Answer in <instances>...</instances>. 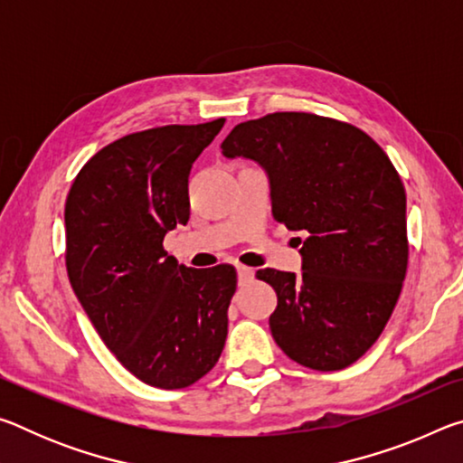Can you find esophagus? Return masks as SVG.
Wrapping results in <instances>:
<instances>
[{"instance_id":"obj_1","label":"esophagus","mask_w":463,"mask_h":463,"mask_svg":"<svg viewBox=\"0 0 463 463\" xmlns=\"http://www.w3.org/2000/svg\"><path fill=\"white\" fill-rule=\"evenodd\" d=\"M237 271H239V284H242V286L249 284V281H253V278H255V271L247 268V265H239Z\"/></svg>"}]
</instances>
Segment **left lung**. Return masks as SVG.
Listing matches in <instances>:
<instances>
[{"instance_id": "left-lung-1", "label": "left lung", "mask_w": 463, "mask_h": 463, "mask_svg": "<svg viewBox=\"0 0 463 463\" xmlns=\"http://www.w3.org/2000/svg\"><path fill=\"white\" fill-rule=\"evenodd\" d=\"M222 155L261 163L273 218L307 232L302 276L257 271L278 294L273 339L310 370L355 364L382 335L409 268L406 192L390 156L362 128L310 112L237 124Z\"/></svg>"}]
</instances>
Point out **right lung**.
I'll list each match as a JSON object with an SVG mask.
<instances>
[{
    "label": "right lung",
    "instance_id": "add662e5",
    "mask_svg": "<svg viewBox=\"0 0 463 463\" xmlns=\"http://www.w3.org/2000/svg\"><path fill=\"white\" fill-rule=\"evenodd\" d=\"M224 118L169 124L101 148L65 202V265L85 315L116 359L148 386L179 390L222 354L237 269H194L163 249L190 218L187 177Z\"/></svg>",
    "mask_w": 463,
    "mask_h": 463
}]
</instances>
